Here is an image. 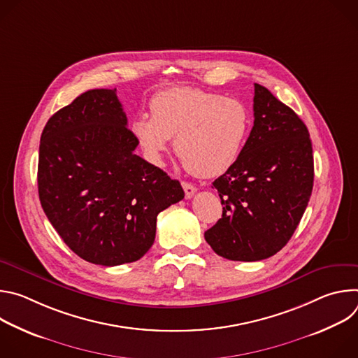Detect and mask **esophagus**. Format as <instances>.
Returning <instances> with one entry per match:
<instances>
[{
  "label": "esophagus",
  "mask_w": 358,
  "mask_h": 358,
  "mask_svg": "<svg viewBox=\"0 0 358 358\" xmlns=\"http://www.w3.org/2000/svg\"><path fill=\"white\" fill-rule=\"evenodd\" d=\"M182 188H184V192H185V198H191L195 192H196V187L192 185L191 182H182Z\"/></svg>",
  "instance_id": "obj_1"
}]
</instances>
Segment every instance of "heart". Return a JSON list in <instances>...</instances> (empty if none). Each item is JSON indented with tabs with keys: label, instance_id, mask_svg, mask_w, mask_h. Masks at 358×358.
<instances>
[{
	"label": "heart",
	"instance_id": "obj_1",
	"mask_svg": "<svg viewBox=\"0 0 358 358\" xmlns=\"http://www.w3.org/2000/svg\"><path fill=\"white\" fill-rule=\"evenodd\" d=\"M150 115L130 130L148 162L162 166L176 137V151L199 177L225 173L238 160L250 130L248 108L235 97L196 87H170L150 101Z\"/></svg>",
	"mask_w": 358,
	"mask_h": 358
}]
</instances>
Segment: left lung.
Segmentation results:
<instances>
[{"mask_svg": "<svg viewBox=\"0 0 358 358\" xmlns=\"http://www.w3.org/2000/svg\"><path fill=\"white\" fill-rule=\"evenodd\" d=\"M253 127L231 169L218 177L222 218L203 236L229 261L255 262L292 238L315 178L310 134L300 117L255 83Z\"/></svg>", "mask_w": 358, "mask_h": 358, "instance_id": "obj_1", "label": "left lung"}]
</instances>
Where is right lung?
Here are the masks:
<instances>
[{
  "instance_id": "1",
  "label": "right lung",
  "mask_w": 358,
  "mask_h": 358,
  "mask_svg": "<svg viewBox=\"0 0 358 358\" xmlns=\"http://www.w3.org/2000/svg\"><path fill=\"white\" fill-rule=\"evenodd\" d=\"M137 144L116 89L82 93L43 127L41 206L64 242L90 264L138 261L155 242L157 215L184 198L177 180L134 155Z\"/></svg>"
}]
</instances>
